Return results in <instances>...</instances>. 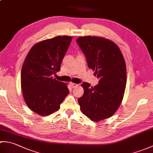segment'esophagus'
<instances>
[{
	"label": "esophagus",
	"instance_id": "esophagus-1",
	"mask_svg": "<svg viewBox=\"0 0 153 153\" xmlns=\"http://www.w3.org/2000/svg\"><path fill=\"white\" fill-rule=\"evenodd\" d=\"M71 87H72L73 89H74V88H76V87H77V86H78V85H77V84L74 83H71Z\"/></svg>",
	"mask_w": 153,
	"mask_h": 153
}]
</instances>
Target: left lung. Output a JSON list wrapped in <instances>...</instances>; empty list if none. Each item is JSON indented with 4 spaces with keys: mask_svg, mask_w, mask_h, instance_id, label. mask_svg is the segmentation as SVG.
Wrapping results in <instances>:
<instances>
[{
    "mask_svg": "<svg viewBox=\"0 0 153 153\" xmlns=\"http://www.w3.org/2000/svg\"><path fill=\"white\" fill-rule=\"evenodd\" d=\"M76 42L99 79L94 87L83 83V95L77 100L83 114L99 122L112 116L122 102L127 80L125 60L118 45L107 39L84 36Z\"/></svg>",
    "mask_w": 153,
    "mask_h": 153,
    "instance_id": "1",
    "label": "left lung"
}]
</instances>
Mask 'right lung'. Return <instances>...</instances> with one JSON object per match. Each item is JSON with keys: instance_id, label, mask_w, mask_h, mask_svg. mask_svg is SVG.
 I'll list each match as a JSON object with an SVG mask.
<instances>
[{"instance_id": "obj_1", "label": "right lung", "mask_w": 153, "mask_h": 153, "mask_svg": "<svg viewBox=\"0 0 153 153\" xmlns=\"http://www.w3.org/2000/svg\"><path fill=\"white\" fill-rule=\"evenodd\" d=\"M71 40L72 37L64 35L39 42L29 51L23 64V96L29 108L41 116L57 111L69 93L67 84L52 75L60 71Z\"/></svg>"}]
</instances>
